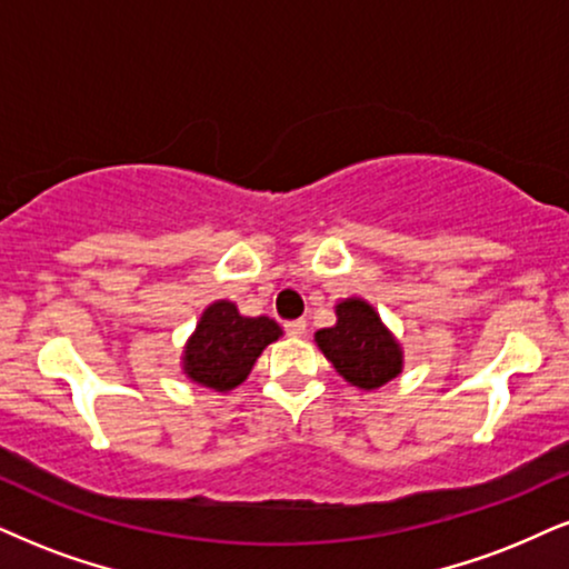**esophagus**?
Returning <instances> with one entry per match:
<instances>
[{
  "instance_id": "esophagus-1",
  "label": "esophagus",
  "mask_w": 569,
  "mask_h": 569,
  "mask_svg": "<svg viewBox=\"0 0 569 569\" xmlns=\"http://www.w3.org/2000/svg\"><path fill=\"white\" fill-rule=\"evenodd\" d=\"M284 332L290 335V338H306V332H308V325H306V319L287 321V325H284Z\"/></svg>"
}]
</instances>
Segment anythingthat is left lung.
I'll use <instances>...</instances> for the list:
<instances>
[{
    "label": "left lung",
    "instance_id": "left-lung-1",
    "mask_svg": "<svg viewBox=\"0 0 569 569\" xmlns=\"http://www.w3.org/2000/svg\"><path fill=\"white\" fill-rule=\"evenodd\" d=\"M332 327L313 335L321 353L342 380L359 390H377L403 371V348L385 327L377 308L363 298H346L335 306Z\"/></svg>",
    "mask_w": 569,
    "mask_h": 569
}]
</instances>
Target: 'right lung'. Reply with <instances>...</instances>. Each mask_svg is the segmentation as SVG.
<instances>
[{
	"mask_svg": "<svg viewBox=\"0 0 569 569\" xmlns=\"http://www.w3.org/2000/svg\"><path fill=\"white\" fill-rule=\"evenodd\" d=\"M282 338V327L269 317H242L231 300L210 303L189 335L181 371L189 382L213 392H229L248 380L266 346Z\"/></svg>",
	"mask_w": 569,
	"mask_h": 569,
	"instance_id": "obj_1",
	"label": "right lung"
}]
</instances>
